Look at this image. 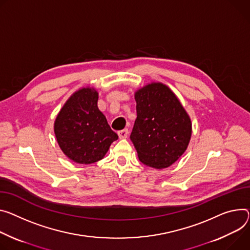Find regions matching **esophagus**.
I'll return each instance as SVG.
<instances>
[{"instance_id": "1", "label": "esophagus", "mask_w": 250, "mask_h": 250, "mask_svg": "<svg viewBox=\"0 0 250 250\" xmlns=\"http://www.w3.org/2000/svg\"><path fill=\"white\" fill-rule=\"evenodd\" d=\"M118 133H119L120 139H126L127 135H128V130H127V128H125V129L120 130Z\"/></svg>"}]
</instances>
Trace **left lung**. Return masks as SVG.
<instances>
[{"label":"left lung","mask_w":250,"mask_h":250,"mask_svg":"<svg viewBox=\"0 0 250 250\" xmlns=\"http://www.w3.org/2000/svg\"><path fill=\"white\" fill-rule=\"evenodd\" d=\"M137 120L130 140L140 161L150 167H170L187 150L191 137L188 112L170 88L151 83L134 94Z\"/></svg>","instance_id":"obj_1"}]
</instances>
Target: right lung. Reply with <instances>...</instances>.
Instances as JSON below:
<instances>
[{
	"label": "right lung",
	"instance_id": "add662e5",
	"mask_svg": "<svg viewBox=\"0 0 250 250\" xmlns=\"http://www.w3.org/2000/svg\"><path fill=\"white\" fill-rule=\"evenodd\" d=\"M99 94L83 87L66 101L55 121L54 130L62 152L82 165L94 164L119 139L98 107Z\"/></svg>",
	"mask_w": 250,
	"mask_h": 250
}]
</instances>
